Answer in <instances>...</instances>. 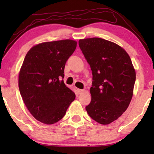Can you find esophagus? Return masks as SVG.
Returning <instances> with one entry per match:
<instances>
[{"label": "esophagus", "mask_w": 154, "mask_h": 154, "mask_svg": "<svg viewBox=\"0 0 154 154\" xmlns=\"http://www.w3.org/2000/svg\"><path fill=\"white\" fill-rule=\"evenodd\" d=\"M77 91H78V92H79V94H81V93H83V92H84V90H82V89H78V90H77Z\"/></svg>", "instance_id": "obj_1"}]
</instances>
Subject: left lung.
Returning a JSON list of instances; mask_svg holds the SVG:
<instances>
[{
	"label": "left lung",
	"mask_w": 154,
	"mask_h": 154,
	"mask_svg": "<svg viewBox=\"0 0 154 154\" xmlns=\"http://www.w3.org/2000/svg\"><path fill=\"white\" fill-rule=\"evenodd\" d=\"M92 70V100L85 109L94 121L108 125L129 106L136 74L130 56L117 44L100 38L80 40Z\"/></svg>",
	"instance_id": "left-lung-1"
}]
</instances>
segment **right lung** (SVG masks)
Masks as SVG:
<instances>
[{
    "label": "right lung",
    "mask_w": 154,
    "mask_h": 154,
    "mask_svg": "<svg viewBox=\"0 0 154 154\" xmlns=\"http://www.w3.org/2000/svg\"><path fill=\"white\" fill-rule=\"evenodd\" d=\"M76 45L72 40L45 42L33 46L25 57L19 74L20 94L33 116L43 123L60 121L75 100L63 79Z\"/></svg>",
    "instance_id": "right-lung-1"
}]
</instances>
